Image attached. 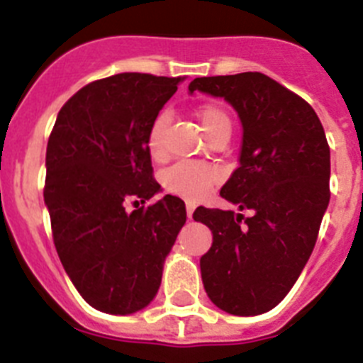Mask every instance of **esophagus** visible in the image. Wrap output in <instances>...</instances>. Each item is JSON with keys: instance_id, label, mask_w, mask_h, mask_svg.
Masks as SVG:
<instances>
[{"instance_id": "esophagus-1", "label": "esophagus", "mask_w": 363, "mask_h": 363, "mask_svg": "<svg viewBox=\"0 0 363 363\" xmlns=\"http://www.w3.org/2000/svg\"><path fill=\"white\" fill-rule=\"evenodd\" d=\"M185 209H187V216L192 218V213H194V209H196V205L191 203V201H187V203H185Z\"/></svg>"}]
</instances>
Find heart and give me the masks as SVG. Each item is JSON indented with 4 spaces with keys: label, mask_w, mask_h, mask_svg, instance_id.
Instances as JSON below:
<instances>
[{
    "label": "heart",
    "mask_w": 363,
    "mask_h": 363,
    "mask_svg": "<svg viewBox=\"0 0 363 363\" xmlns=\"http://www.w3.org/2000/svg\"><path fill=\"white\" fill-rule=\"evenodd\" d=\"M196 116L209 140H213L218 134H230L233 123H230L229 114L220 105H201V107H198ZM167 123H169V116L163 112V114H158V116L154 118V121L149 127L147 149H149V154L154 160H160L163 156V136H165ZM214 184H216L214 171H211L209 167L201 165V163H178V165L171 167L163 174V187L167 191L192 201L203 198Z\"/></svg>",
    "instance_id": "1"
}]
</instances>
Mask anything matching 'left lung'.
Returning <instances> with one entry per match:
<instances>
[{
  "label": "left lung",
  "instance_id": "1",
  "mask_svg": "<svg viewBox=\"0 0 363 363\" xmlns=\"http://www.w3.org/2000/svg\"><path fill=\"white\" fill-rule=\"evenodd\" d=\"M223 98L242 121L240 167L221 198L252 214L198 207L192 214L213 233L200 258L201 280L214 306L234 316L277 307L318 238L329 205L331 152L306 99L262 72L196 78L189 92Z\"/></svg>",
  "mask_w": 363,
  "mask_h": 363
}]
</instances>
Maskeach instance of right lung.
<instances>
[{"label":"right lung","instance_id":"add662e5","mask_svg":"<svg viewBox=\"0 0 363 363\" xmlns=\"http://www.w3.org/2000/svg\"><path fill=\"white\" fill-rule=\"evenodd\" d=\"M182 78L123 72L79 89L57 112L47 143L45 205L63 269L83 300L133 314L154 300L163 264L187 220L185 203L158 194L149 127Z\"/></svg>","mask_w":363,"mask_h":363}]
</instances>
